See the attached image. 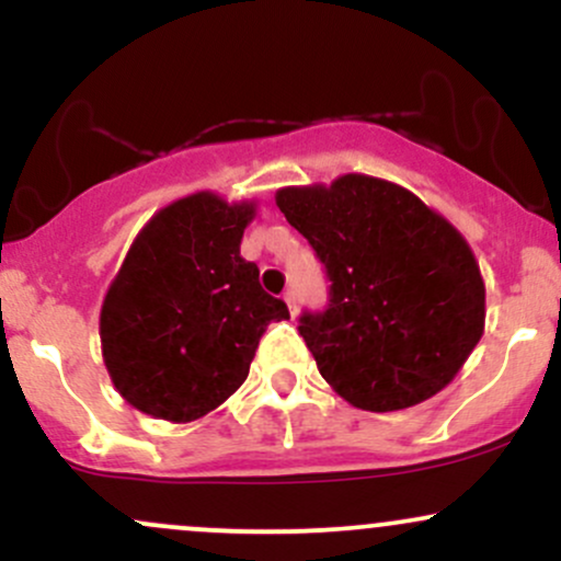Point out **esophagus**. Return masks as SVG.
I'll use <instances>...</instances> for the list:
<instances>
[{
	"instance_id": "esophagus-1",
	"label": "esophagus",
	"mask_w": 561,
	"mask_h": 561,
	"mask_svg": "<svg viewBox=\"0 0 561 561\" xmlns=\"http://www.w3.org/2000/svg\"><path fill=\"white\" fill-rule=\"evenodd\" d=\"M285 302H287V308H289V313H298V306H295V295L293 293H285Z\"/></svg>"
}]
</instances>
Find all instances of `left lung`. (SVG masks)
<instances>
[{"instance_id":"1","label":"left lung","mask_w":561,"mask_h":561,"mask_svg":"<svg viewBox=\"0 0 561 561\" xmlns=\"http://www.w3.org/2000/svg\"><path fill=\"white\" fill-rule=\"evenodd\" d=\"M276 205L332 282L324 311H302L298 332L334 392L398 411L446 388L485 327L465 237L409 190L364 173L285 186Z\"/></svg>"}]
</instances>
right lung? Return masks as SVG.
Listing matches in <instances>:
<instances>
[{
    "label": "right lung",
    "instance_id": "obj_1",
    "mask_svg": "<svg viewBox=\"0 0 561 561\" xmlns=\"http://www.w3.org/2000/svg\"><path fill=\"white\" fill-rule=\"evenodd\" d=\"M253 216V203L197 192L158 210L128 248L102 302L100 340L134 409L199 420L248 379L266 327L289 319L240 255Z\"/></svg>",
    "mask_w": 561,
    "mask_h": 561
}]
</instances>
